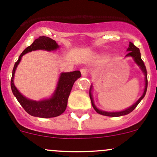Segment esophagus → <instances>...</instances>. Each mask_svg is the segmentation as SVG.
Returning a JSON list of instances; mask_svg holds the SVG:
<instances>
[{"label": "esophagus", "mask_w": 157, "mask_h": 157, "mask_svg": "<svg viewBox=\"0 0 157 157\" xmlns=\"http://www.w3.org/2000/svg\"><path fill=\"white\" fill-rule=\"evenodd\" d=\"M80 73H81V75L83 77H86L87 76V70L85 69V68H82L80 70Z\"/></svg>", "instance_id": "34e87169"}]
</instances>
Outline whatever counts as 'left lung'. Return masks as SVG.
Wrapping results in <instances>:
<instances>
[{
    "instance_id": "obj_1",
    "label": "left lung",
    "mask_w": 157,
    "mask_h": 157,
    "mask_svg": "<svg viewBox=\"0 0 157 157\" xmlns=\"http://www.w3.org/2000/svg\"><path fill=\"white\" fill-rule=\"evenodd\" d=\"M127 52H129L128 54L126 55V57H130L133 59L135 63L137 64V66L139 67L140 69L142 71L143 74H144L145 76V87H144V91L143 95L141 96L139 98V100L136 102L135 103H133L131 106L130 107L127 108V109H124V110L121 111H117V112H107V111H104V110H101V109H98V108L96 106V105L94 104V99H93V96H92V89H93V85H91L90 88V100H91V103H92V106L94 107V109H95L96 112L98 113L99 114H101V115L103 116H107V117H121V116H124L127 115V114H129L130 113H131L135 108L136 107L138 104L140 103V102L144 99V97H145L146 93H147V69H146L145 64H144V61L141 59V54H140V51L139 48H136L133 43L130 42V44H129V48H127Z\"/></svg>"
}]
</instances>
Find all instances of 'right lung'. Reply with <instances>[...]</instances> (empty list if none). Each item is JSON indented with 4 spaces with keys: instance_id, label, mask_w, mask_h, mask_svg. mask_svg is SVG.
I'll list each match as a JSON object with an SVG mask.
<instances>
[{
    "instance_id": "obj_1",
    "label": "right lung",
    "mask_w": 157,
    "mask_h": 157,
    "mask_svg": "<svg viewBox=\"0 0 157 157\" xmlns=\"http://www.w3.org/2000/svg\"><path fill=\"white\" fill-rule=\"evenodd\" d=\"M59 48L60 46L56 43L55 40L51 38L45 36H40L36 39L30 46L27 47L23 51L13 67L11 80H10L12 92L20 104L25 109L26 112L33 117L51 118V117H58L63 113L67 108L68 97L72 90L73 85L77 79L81 77V74L79 71L61 73L58 79L55 90L50 98L44 99L41 100H33L24 97L17 89L13 83L15 71L24 54L37 50H43L47 51H56Z\"/></svg>"
}]
</instances>
